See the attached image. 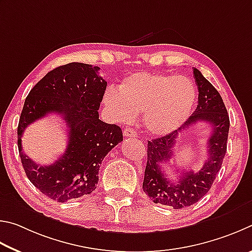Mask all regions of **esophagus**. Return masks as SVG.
I'll list each match as a JSON object with an SVG mask.
<instances>
[{
    "mask_svg": "<svg viewBox=\"0 0 252 252\" xmlns=\"http://www.w3.org/2000/svg\"><path fill=\"white\" fill-rule=\"evenodd\" d=\"M124 136H125V137H137V131L130 128V127H126V128L124 129Z\"/></svg>",
    "mask_w": 252,
    "mask_h": 252,
    "instance_id": "1",
    "label": "esophagus"
}]
</instances>
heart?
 I'll use <instances>...</instances> for the list:
<instances>
[{"label": "heart", "mask_w": 252, "mask_h": 252, "mask_svg": "<svg viewBox=\"0 0 252 252\" xmlns=\"http://www.w3.org/2000/svg\"><path fill=\"white\" fill-rule=\"evenodd\" d=\"M196 100V88L183 75L137 72L121 83L118 90L109 87L104 103L112 116L121 123L133 121L144 112V125L154 135H166L187 121Z\"/></svg>", "instance_id": "heart-1"}]
</instances>
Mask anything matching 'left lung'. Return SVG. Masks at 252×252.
Segmentation results:
<instances>
[{"mask_svg":"<svg viewBox=\"0 0 252 252\" xmlns=\"http://www.w3.org/2000/svg\"><path fill=\"white\" fill-rule=\"evenodd\" d=\"M198 86V105L193 114L182 127L168 135L155 138L147 144V165L145 169L143 190L155 204L182 209L201 199L213 186L227 151L229 115L218 91L202 76L200 70L193 68ZM198 121L209 122L213 127L209 140V158L204 167L197 173L184 172L177 183H173L161 171V164L173 156L172 148L178 135Z\"/></svg>","mask_w":252,"mask_h":252,"instance_id":"8db88e82","label":"left lung"}]
</instances>
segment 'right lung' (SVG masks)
<instances>
[{"instance_id": "add662e5", "label": "right lung", "mask_w": 252, "mask_h": 252, "mask_svg": "<svg viewBox=\"0 0 252 252\" xmlns=\"http://www.w3.org/2000/svg\"><path fill=\"white\" fill-rule=\"evenodd\" d=\"M98 70V66L84 63L59 66L31 90L22 109L17 146L25 174L39 191L59 202L94 191L101 161L123 140L121 127L99 119L107 82ZM51 112L66 122L69 143L55 163L39 166L21 152V136L26 126Z\"/></svg>"}]
</instances>
